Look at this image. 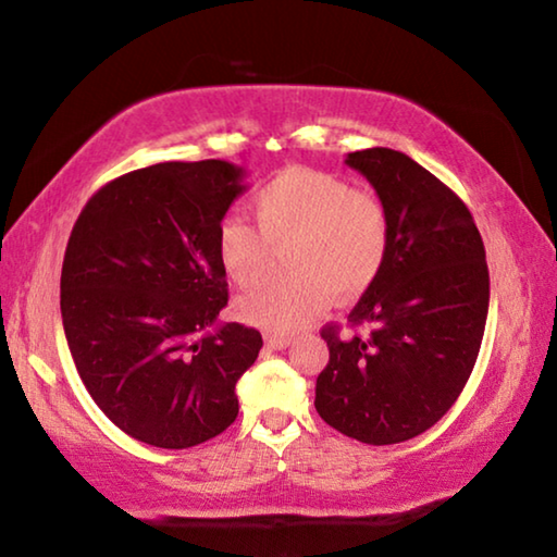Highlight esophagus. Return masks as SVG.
<instances>
[{
  "label": "esophagus",
  "instance_id": "1",
  "mask_svg": "<svg viewBox=\"0 0 557 557\" xmlns=\"http://www.w3.org/2000/svg\"><path fill=\"white\" fill-rule=\"evenodd\" d=\"M265 344H268L270 348H275V351H282V348H287V346L292 344V338H289V336L270 334V336H265Z\"/></svg>",
  "mask_w": 557,
  "mask_h": 557
}]
</instances>
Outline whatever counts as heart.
Instances as JSON below:
<instances>
[{"mask_svg": "<svg viewBox=\"0 0 557 557\" xmlns=\"http://www.w3.org/2000/svg\"><path fill=\"white\" fill-rule=\"evenodd\" d=\"M258 228L240 215H225L215 228V258L225 277L252 287L270 265V245H285L287 268L238 301L252 326L292 334L338 301L363 295L385 265L391 223L383 201L346 178L309 166L282 169L252 196Z\"/></svg>", "mask_w": 557, "mask_h": 557, "instance_id": "1", "label": "heart"}]
</instances>
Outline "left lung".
Masks as SVG:
<instances>
[{
  "label": "left lung",
  "mask_w": 557,
  "mask_h": 557,
  "mask_svg": "<svg viewBox=\"0 0 557 557\" xmlns=\"http://www.w3.org/2000/svg\"><path fill=\"white\" fill-rule=\"evenodd\" d=\"M346 164L388 211L391 248L348 314L371 334L322 329L329 363L314 408L346 437L395 445L435 425L469 381L488 314L486 252L459 196L408 154L371 147Z\"/></svg>",
  "instance_id": "8db88e82"
}]
</instances>
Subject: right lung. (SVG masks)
<instances>
[{"mask_svg": "<svg viewBox=\"0 0 557 557\" xmlns=\"http://www.w3.org/2000/svg\"><path fill=\"white\" fill-rule=\"evenodd\" d=\"M243 178L223 159L137 169L73 225L61 270L71 356L98 408L145 445H201L238 418L235 383L262 336L215 322L228 305L215 228Z\"/></svg>", "mask_w": 557, "mask_h": 557, "instance_id": "right-lung-1", "label": "right lung"}]
</instances>
